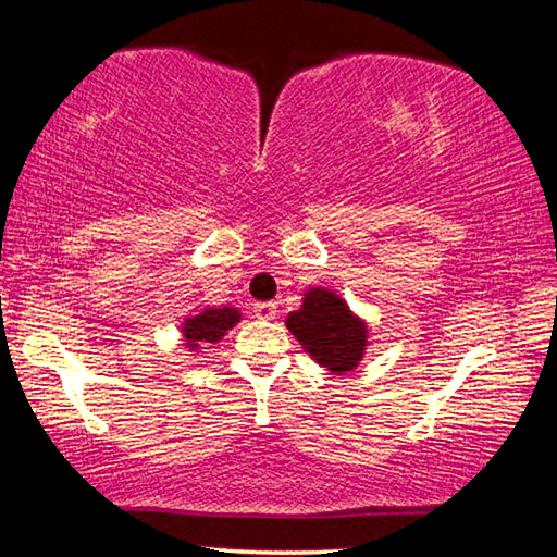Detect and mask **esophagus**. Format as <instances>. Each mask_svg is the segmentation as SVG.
I'll return each instance as SVG.
<instances>
[{
    "mask_svg": "<svg viewBox=\"0 0 557 557\" xmlns=\"http://www.w3.org/2000/svg\"><path fill=\"white\" fill-rule=\"evenodd\" d=\"M252 312H256L258 319H275L277 305L275 301H256V305H252Z\"/></svg>",
    "mask_w": 557,
    "mask_h": 557,
    "instance_id": "1",
    "label": "esophagus"
}]
</instances>
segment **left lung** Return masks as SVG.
I'll return each instance as SVG.
<instances>
[{"label": "left lung", "instance_id": "obj_1", "mask_svg": "<svg viewBox=\"0 0 557 557\" xmlns=\"http://www.w3.org/2000/svg\"><path fill=\"white\" fill-rule=\"evenodd\" d=\"M285 326L305 354L334 375L354 371L371 344L369 322L329 287H309L301 307L287 314Z\"/></svg>", "mask_w": 557, "mask_h": 557}]
</instances>
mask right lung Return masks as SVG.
<instances>
[{
  "label": "right lung",
  "instance_id": "1",
  "mask_svg": "<svg viewBox=\"0 0 557 557\" xmlns=\"http://www.w3.org/2000/svg\"><path fill=\"white\" fill-rule=\"evenodd\" d=\"M243 319L238 307H206L199 314L186 317L182 322V342L186 351H199L209 344H219L221 338Z\"/></svg>",
  "mask_w": 557,
  "mask_h": 557
}]
</instances>
